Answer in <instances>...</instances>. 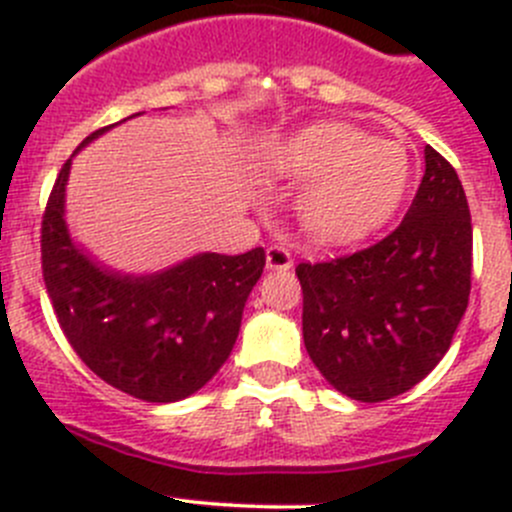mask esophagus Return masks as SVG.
<instances>
[{
	"label": "esophagus",
	"mask_w": 512,
	"mask_h": 512,
	"mask_svg": "<svg viewBox=\"0 0 512 512\" xmlns=\"http://www.w3.org/2000/svg\"><path fill=\"white\" fill-rule=\"evenodd\" d=\"M267 270H289L292 267V255H289L287 247L282 245H270L267 247Z\"/></svg>",
	"instance_id": "esophagus-1"
}]
</instances>
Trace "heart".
I'll return each instance as SVG.
<instances>
[{"mask_svg":"<svg viewBox=\"0 0 512 512\" xmlns=\"http://www.w3.org/2000/svg\"><path fill=\"white\" fill-rule=\"evenodd\" d=\"M265 165L277 178L307 183L297 200L299 227L329 247L356 245L389 223L411 173L401 143L342 121L299 128L267 151Z\"/></svg>","mask_w":512,"mask_h":512,"instance_id":"heart-1","label":"heart"}]
</instances>
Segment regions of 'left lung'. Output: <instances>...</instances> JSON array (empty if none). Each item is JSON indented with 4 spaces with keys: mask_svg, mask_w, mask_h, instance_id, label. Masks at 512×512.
Instances as JSON below:
<instances>
[{
    "mask_svg": "<svg viewBox=\"0 0 512 512\" xmlns=\"http://www.w3.org/2000/svg\"><path fill=\"white\" fill-rule=\"evenodd\" d=\"M426 173L391 235L354 255L297 265L309 359L344 396L394 399L451 347L471 294L473 227L458 173L426 146Z\"/></svg>",
    "mask_w": 512,
    "mask_h": 512,
    "instance_id": "1",
    "label": "left lung"
}]
</instances>
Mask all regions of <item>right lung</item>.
Segmentation results:
<instances>
[{
	"instance_id": "1",
	"label": "right lung",
	"mask_w": 512,
	"mask_h": 512,
	"mask_svg": "<svg viewBox=\"0 0 512 512\" xmlns=\"http://www.w3.org/2000/svg\"><path fill=\"white\" fill-rule=\"evenodd\" d=\"M113 126L91 133L74 156ZM71 158L41 220V270L56 319L81 361L113 389L151 404L188 399L235 347L265 250L200 252L151 275L111 270L71 240L64 218Z\"/></svg>"
}]
</instances>
